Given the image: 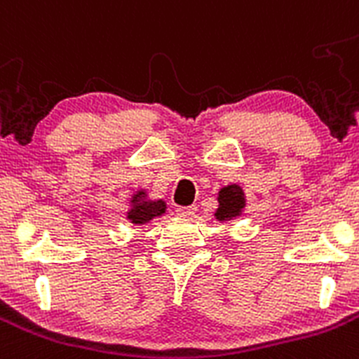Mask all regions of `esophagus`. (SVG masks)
<instances>
[{
  "label": "esophagus",
  "mask_w": 359,
  "mask_h": 359,
  "mask_svg": "<svg viewBox=\"0 0 359 359\" xmlns=\"http://www.w3.org/2000/svg\"><path fill=\"white\" fill-rule=\"evenodd\" d=\"M196 215V206H186V208H177V217L180 218H186L189 220Z\"/></svg>",
  "instance_id": "obj_1"
}]
</instances>
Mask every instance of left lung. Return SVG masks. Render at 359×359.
<instances>
[{
  "label": "left lung",
  "mask_w": 359,
  "mask_h": 359,
  "mask_svg": "<svg viewBox=\"0 0 359 359\" xmlns=\"http://www.w3.org/2000/svg\"><path fill=\"white\" fill-rule=\"evenodd\" d=\"M218 208L215 210V220L224 224V222L236 220L244 215L246 210V192L239 184H229L224 186L217 194Z\"/></svg>",
  "instance_id": "left-lung-1"
}]
</instances>
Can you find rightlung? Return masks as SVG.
Returning a JSON list of instances; mask_svg holds the SVG:
<instances>
[{
	"label": "right lung",
	"mask_w": 359,
	"mask_h": 359,
	"mask_svg": "<svg viewBox=\"0 0 359 359\" xmlns=\"http://www.w3.org/2000/svg\"><path fill=\"white\" fill-rule=\"evenodd\" d=\"M126 218L132 225H146L154 218H160L161 215L167 213V203L163 199H151L149 192L144 187L134 191L127 203Z\"/></svg>",
	"instance_id": "add662e5"
}]
</instances>
